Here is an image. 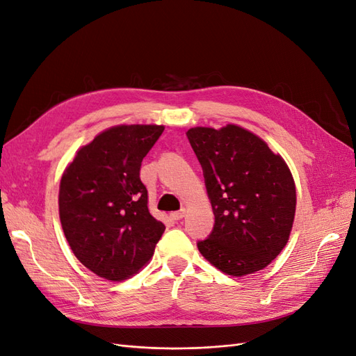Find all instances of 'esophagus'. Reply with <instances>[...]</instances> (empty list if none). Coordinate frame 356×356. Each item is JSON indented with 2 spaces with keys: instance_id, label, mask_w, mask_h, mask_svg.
Returning a JSON list of instances; mask_svg holds the SVG:
<instances>
[{
  "instance_id": "obj_1",
  "label": "esophagus",
  "mask_w": 356,
  "mask_h": 356,
  "mask_svg": "<svg viewBox=\"0 0 356 356\" xmlns=\"http://www.w3.org/2000/svg\"><path fill=\"white\" fill-rule=\"evenodd\" d=\"M184 215H186V209H181V211H177V212H172L170 217L178 221V220H181L182 217H184Z\"/></svg>"
}]
</instances>
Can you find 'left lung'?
Listing matches in <instances>:
<instances>
[{
  "mask_svg": "<svg viewBox=\"0 0 356 356\" xmlns=\"http://www.w3.org/2000/svg\"><path fill=\"white\" fill-rule=\"evenodd\" d=\"M215 215L213 230L197 243L225 275L263 270L285 248L296 215V184L281 154L238 124L188 129Z\"/></svg>",
  "mask_w": 356,
  "mask_h": 356,
  "instance_id": "1",
  "label": "left lung"
}]
</instances>
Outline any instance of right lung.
<instances>
[{"mask_svg": "<svg viewBox=\"0 0 356 356\" xmlns=\"http://www.w3.org/2000/svg\"><path fill=\"white\" fill-rule=\"evenodd\" d=\"M165 126L117 124L77 149L60 178L59 218L74 255L120 282L152 260L165 224L148 209L143 159Z\"/></svg>", "mask_w": 356, "mask_h": 356, "instance_id": "right-lung-1", "label": "right lung"}]
</instances>
